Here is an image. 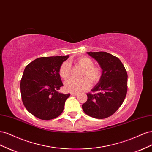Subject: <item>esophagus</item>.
<instances>
[{
  "label": "esophagus",
  "instance_id": "esophagus-1",
  "mask_svg": "<svg viewBox=\"0 0 152 152\" xmlns=\"http://www.w3.org/2000/svg\"><path fill=\"white\" fill-rule=\"evenodd\" d=\"M77 95H78V94H77V93H71L72 96H77Z\"/></svg>",
  "mask_w": 152,
  "mask_h": 152
}]
</instances>
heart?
Masks as SVG:
<instances>
[{
	"mask_svg": "<svg viewBox=\"0 0 152 152\" xmlns=\"http://www.w3.org/2000/svg\"><path fill=\"white\" fill-rule=\"evenodd\" d=\"M77 65L83 71L81 77H85L80 80L71 78L65 82L64 88L67 92L79 93L87 89L90 86V80L92 83H97L101 80L102 76V70L98 66H94V61L89 57H80L76 61ZM71 65L69 62H64L60 66L59 70L60 76L64 80H66L70 76ZM85 77H87L89 80Z\"/></svg>",
	"mask_w": 152,
	"mask_h": 152,
	"instance_id": "b5f03b06",
	"label": "heart"
}]
</instances>
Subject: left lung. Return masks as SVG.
I'll return each instance as SVG.
<instances>
[{
  "instance_id": "obj_1",
  "label": "left lung",
  "mask_w": 152,
  "mask_h": 152,
  "mask_svg": "<svg viewBox=\"0 0 152 152\" xmlns=\"http://www.w3.org/2000/svg\"><path fill=\"white\" fill-rule=\"evenodd\" d=\"M102 69L101 80L92 89L96 94H87L82 105L85 113L95 118L109 117L122 104L127 91V73L122 62L104 51L87 52Z\"/></svg>"
}]
</instances>
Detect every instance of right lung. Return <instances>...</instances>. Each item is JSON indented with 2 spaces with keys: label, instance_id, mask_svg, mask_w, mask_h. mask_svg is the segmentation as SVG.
<instances>
[{
  "label": "right lung",
  "instance_id": "add662e5",
  "mask_svg": "<svg viewBox=\"0 0 152 152\" xmlns=\"http://www.w3.org/2000/svg\"><path fill=\"white\" fill-rule=\"evenodd\" d=\"M69 57L38 58L25 68L20 82L21 99L26 109L37 118L49 120L62 113L70 94L58 92L63 86L59 70Z\"/></svg>",
  "mask_w": 152,
  "mask_h": 152
}]
</instances>
